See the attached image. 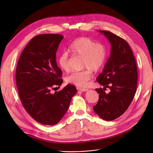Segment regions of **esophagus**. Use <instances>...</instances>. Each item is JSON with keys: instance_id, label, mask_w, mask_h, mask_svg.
I'll list each match as a JSON object with an SVG mask.
<instances>
[{"instance_id": "34e87169", "label": "esophagus", "mask_w": 153, "mask_h": 153, "mask_svg": "<svg viewBox=\"0 0 153 153\" xmlns=\"http://www.w3.org/2000/svg\"><path fill=\"white\" fill-rule=\"evenodd\" d=\"M78 89H79V91H82V92H85V91H88V89H84V88H78Z\"/></svg>"}]
</instances>
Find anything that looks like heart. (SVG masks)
I'll return each mask as SVG.
<instances>
[{"mask_svg":"<svg viewBox=\"0 0 153 153\" xmlns=\"http://www.w3.org/2000/svg\"><path fill=\"white\" fill-rule=\"evenodd\" d=\"M68 50L72 55L82 57V67L85 69L71 73L65 77V81L79 87H85L91 78L92 70H99L104 63L106 57L105 45L96 43L89 37H81L74 40L69 45ZM57 62L62 71H69V58L67 52H63L59 56Z\"/></svg>","mask_w":153,"mask_h":153,"instance_id":"heart-1","label":"heart"}]
</instances>
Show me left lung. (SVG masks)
I'll use <instances>...</instances> for the list:
<instances>
[{"label": "left lung", "instance_id": "8db88e82", "mask_svg": "<svg viewBox=\"0 0 153 153\" xmlns=\"http://www.w3.org/2000/svg\"><path fill=\"white\" fill-rule=\"evenodd\" d=\"M111 44L110 57L97 81L104 88L96 89L99 101L94 112L105 121H112L127 110L136 92L137 71L134 56L125 40L106 30H99ZM106 88L110 91L106 93Z\"/></svg>", "mask_w": 153, "mask_h": 153}]
</instances>
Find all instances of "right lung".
<instances>
[{"mask_svg": "<svg viewBox=\"0 0 153 153\" xmlns=\"http://www.w3.org/2000/svg\"><path fill=\"white\" fill-rule=\"evenodd\" d=\"M63 37L45 34L32 38L21 54L16 68L17 88L24 108L36 121L45 125H54L61 120L77 92L71 84L60 91H51L63 82L62 71L56 61Z\"/></svg>", "mask_w": 153, "mask_h": 153, "instance_id": "add662e5", "label": "right lung"}]
</instances>
